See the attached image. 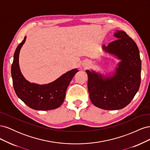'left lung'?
<instances>
[{"label":"left lung","mask_w":150,"mask_h":150,"mask_svg":"<svg viewBox=\"0 0 150 150\" xmlns=\"http://www.w3.org/2000/svg\"><path fill=\"white\" fill-rule=\"evenodd\" d=\"M117 39L103 49L121 61L114 76L104 78L93 71H86L91 101L95 106L106 110H116L130 103L141 83L142 61L137 44L125 32L117 30Z\"/></svg>","instance_id":"left-lung-1"}]
</instances>
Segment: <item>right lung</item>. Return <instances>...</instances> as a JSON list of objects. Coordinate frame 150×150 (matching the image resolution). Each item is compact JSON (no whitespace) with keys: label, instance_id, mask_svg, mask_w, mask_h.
Wrapping results in <instances>:
<instances>
[{"label":"right lung","instance_id":"add662e5","mask_svg":"<svg viewBox=\"0 0 150 150\" xmlns=\"http://www.w3.org/2000/svg\"><path fill=\"white\" fill-rule=\"evenodd\" d=\"M25 39L26 37L17 46L11 67L13 86L17 96L27 106L35 110L47 111L57 108L64 102L68 86L79 71L72 69L47 84L39 85L29 83L21 74L19 65L20 50Z\"/></svg>","mask_w":150,"mask_h":150}]
</instances>
